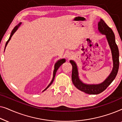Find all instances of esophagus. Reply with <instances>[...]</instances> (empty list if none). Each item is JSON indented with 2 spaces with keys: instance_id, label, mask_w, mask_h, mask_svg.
Wrapping results in <instances>:
<instances>
[{
  "instance_id": "obj_1",
  "label": "esophagus",
  "mask_w": 122,
  "mask_h": 122,
  "mask_svg": "<svg viewBox=\"0 0 122 122\" xmlns=\"http://www.w3.org/2000/svg\"><path fill=\"white\" fill-rule=\"evenodd\" d=\"M73 56V54L71 52H68L66 53V57L68 58V59H70V58H72Z\"/></svg>"
}]
</instances>
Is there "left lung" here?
<instances>
[{
  "instance_id": "obj_1",
  "label": "left lung",
  "mask_w": 122,
  "mask_h": 122,
  "mask_svg": "<svg viewBox=\"0 0 122 122\" xmlns=\"http://www.w3.org/2000/svg\"><path fill=\"white\" fill-rule=\"evenodd\" d=\"M98 30L101 34L106 35L107 40L108 44L111 48L112 60L113 63V67L111 74L106 78V79L98 84H87L83 83L79 78L78 69L76 63L74 61H70V63L72 65V74H71V79L74 86L80 91L84 92V93L89 94H99L106 90L107 88L114 81L117 74L118 69H119V50L117 45L116 43L115 36L114 33L111 28L108 26L103 19L98 23Z\"/></svg>"
}]
</instances>
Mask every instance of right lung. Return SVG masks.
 Here are the masks:
<instances>
[{
    "label": "right lung",
    "instance_id": "right-lung-1",
    "mask_svg": "<svg viewBox=\"0 0 122 122\" xmlns=\"http://www.w3.org/2000/svg\"><path fill=\"white\" fill-rule=\"evenodd\" d=\"M21 24V23H19V24H18V25H16L15 26L14 29H13V30L11 31V34H10V37H9V39L8 40V41H6V44H5V48H6V46H7L8 42H9V41H10V40L11 36H12L14 34V33L15 32V31H16V30H17V29H18V28L19 27V26ZM4 51H5V50H4ZM65 62H66V59H61L59 60V61H58L57 62H56V64H55V65H54V71H53V79H52V80H51V82L50 83V84L47 86V87H46V89H45L43 92L45 91L46 89H48V88H49V86H51V84H52V83L53 82V81H54V79L55 76H56V71H57V70L58 69V68H59L60 67V66H61V65L63 64V63H65Z\"/></svg>",
    "mask_w": 122,
    "mask_h": 122
}]
</instances>
